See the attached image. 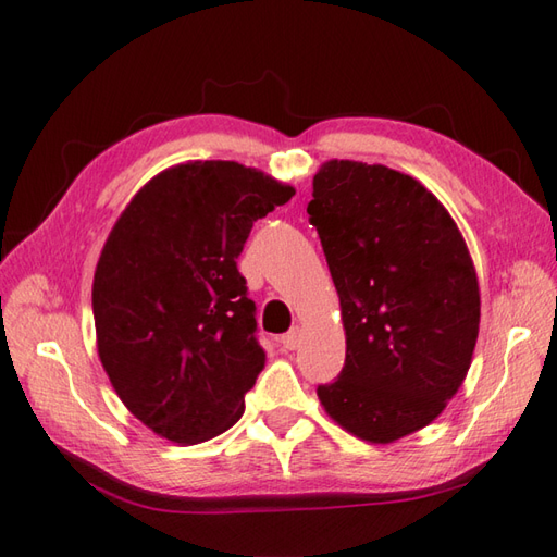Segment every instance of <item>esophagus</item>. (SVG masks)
I'll list each match as a JSON object with an SVG mask.
<instances>
[{"label":"esophagus","instance_id":"esophagus-1","mask_svg":"<svg viewBox=\"0 0 557 557\" xmlns=\"http://www.w3.org/2000/svg\"><path fill=\"white\" fill-rule=\"evenodd\" d=\"M280 345H282V349H287V351L299 349V345H301V330H299V327L289 330L287 335L280 337Z\"/></svg>","mask_w":557,"mask_h":557}]
</instances>
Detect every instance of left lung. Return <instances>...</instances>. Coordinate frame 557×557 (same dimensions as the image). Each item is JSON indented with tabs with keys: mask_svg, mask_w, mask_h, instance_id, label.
<instances>
[{
	"mask_svg": "<svg viewBox=\"0 0 557 557\" xmlns=\"http://www.w3.org/2000/svg\"><path fill=\"white\" fill-rule=\"evenodd\" d=\"M306 212L347 335L345 369L318 399L361 441H399L445 409L471 366L481 297L469 248L441 200L385 164L325 162Z\"/></svg>",
	"mask_w": 557,
	"mask_h": 557,
	"instance_id": "left-lung-1",
	"label": "left lung"
}]
</instances>
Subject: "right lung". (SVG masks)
I'll use <instances>...</instances> for the list:
<instances>
[{
    "mask_svg": "<svg viewBox=\"0 0 557 557\" xmlns=\"http://www.w3.org/2000/svg\"><path fill=\"white\" fill-rule=\"evenodd\" d=\"M294 188L230 160L160 172L116 220L92 280L98 354L112 387L172 443L242 419L265 366L236 258L253 222Z\"/></svg>",
    "mask_w": 557,
    "mask_h": 557,
    "instance_id": "add662e5",
    "label": "right lung"
}]
</instances>
